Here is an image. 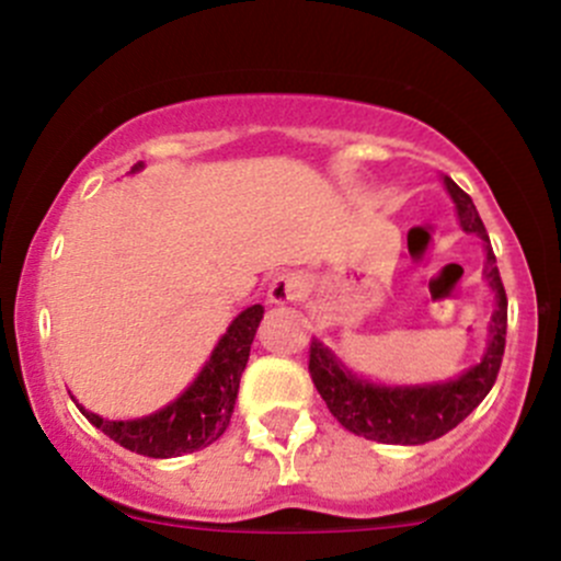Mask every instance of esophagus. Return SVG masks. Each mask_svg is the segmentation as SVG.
<instances>
[{"label":"esophagus","mask_w":561,"mask_h":561,"mask_svg":"<svg viewBox=\"0 0 561 561\" xmlns=\"http://www.w3.org/2000/svg\"><path fill=\"white\" fill-rule=\"evenodd\" d=\"M304 296V279L298 274H282L271 282L268 287V300L276 306L296 304Z\"/></svg>","instance_id":"34e87169"}]
</instances>
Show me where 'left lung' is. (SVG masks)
<instances>
[{"label":"left lung","mask_w":561,"mask_h":561,"mask_svg":"<svg viewBox=\"0 0 561 561\" xmlns=\"http://www.w3.org/2000/svg\"><path fill=\"white\" fill-rule=\"evenodd\" d=\"M444 185L449 191L454 206H457L462 231L481 236L483 250H486L483 279L489 282V287L494 290V300H497L492 325H489V344L481 363L449 381L416 387H385L374 385V381L363 379L355 370L346 368L322 341H311L309 374L317 392L328 403L330 414L344 424L350 433L363 435L368 440H379V444L416 446L446 435L486 398L500 374V363H503L508 298H505L503 279H500L497 257H494L492 244H489L486 228H483L473 198L451 176H444Z\"/></svg>","instance_id":"left-lung-1"}]
</instances>
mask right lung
Listing matches in <instances>:
<instances>
[{"label": "right lung", "mask_w": 561, "mask_h": 561, "mask_svg": "<svg viewBox=\"0 0 561 561\" xmlns=\"http://www.w3.org/2000/svg\"><path fill=\"white\" fill-rule=\"evenodd\" d=\"M139 169L141 163H137L131 172H139ZM261 320V304L241 311L228 325L226 335L217 341L215 352L206 359L196 381L156 414L115 422L82 409L78 400L75 403L93 427L110 435L123 449L137 451L141 457L169 459L204 449V446L215 444L231 422L241 374H244L247 359H250V346Z\"/></svg>", "instance_id": "right-lung-1"}]
</instances>
